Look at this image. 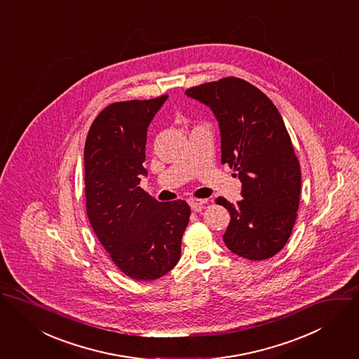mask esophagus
I'll use <instances>...</instances> for the list:
<instances>
[{
    "mask_svg": "<svg viewBox=\"0 0 359 359\" xmlns=\"http://www.w3.org/2000/svg\"><path fill=\"white\" fill-rule=\"evenodd\" d=\"M189 203H190V206H191V209H193V210H196V212H201V210L205 208L206 201H205V199L193 198L189 201Z\"/></svg>",
    "mask_w": 359,
    "mask_h": 359,
    "instance_id": "esophagus-1",
    "label": "esophagus"
}]
</instances>
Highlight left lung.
I'll return each mask as SVG.
<instances>
[{"mask_svg":"<svg viewBox=\"0 0 359 359\" xmlns=\"http://www.w3.org/2000/svg\"><path fill=\"white\" fill-rule=\"evenodd\" d=\"M186 95L210 107L222 135V163L238 173L242 199L223 205L231 215L223 239L236 255L266 260L292 234L300 202L302 173L290 136L276 104L237 77L201 83Z\"/></svg>","mask_w":359,"mask_h":359,"instance_id":"left-lung-1","label":"left lung"}]
</instances>
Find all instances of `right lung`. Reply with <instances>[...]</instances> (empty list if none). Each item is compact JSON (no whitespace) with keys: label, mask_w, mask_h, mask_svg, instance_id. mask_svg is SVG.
I'll return each instance as SVG.
<instances>
[{"label":"right lung","mask_w":359,"mask_h":359,"mask_svg":"<svg viewBox=\"0 0 359 359\" xmlns=\"http://www.w3.org/2000/svg\"><path fill=\"white\" fill-rule=\"evenodd\" d=\"M166 97L109 104L83 149L88 219L114 264L136 280L158 279L177 264L191 215L186 201L158 202L139 186L147 128Z\"/></svg>","instance_id":"obj_1"}]
</instances>
